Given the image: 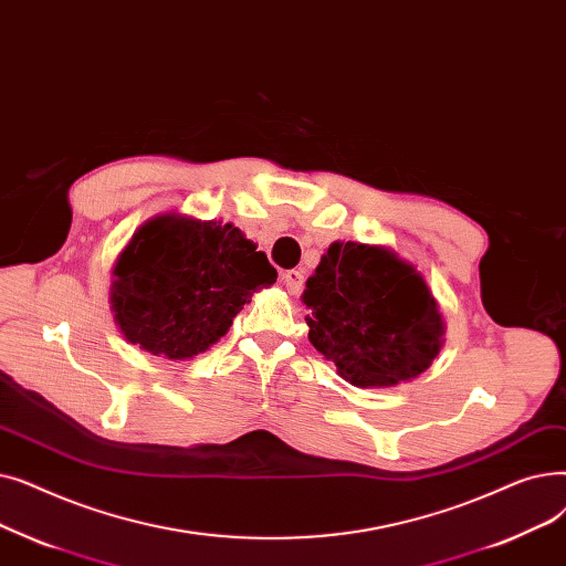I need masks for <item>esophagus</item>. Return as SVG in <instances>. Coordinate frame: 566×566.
Listing matches in <instances>:
<instances>
[{
	"label": "esophagus",
	"instance_id": "34e87169",
	"mask_svg": "<svg viewBox=\"0 0 566 566\" xmlns=\"http://www.w3.org/2000/svg\"><path fill=\"white\" fill-rule=\"evenodd\" d=\"M281 281L290 294H300L304 285V274L297 272V269H287V272L281 274Z\"/></svg>",
	"mask_w": 566,
	"mask_h": 566
}]
</instances>
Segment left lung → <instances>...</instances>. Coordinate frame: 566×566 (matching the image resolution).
Segmentation results:
<instances>
[{"label":"left lung","instance_id":"obj_1","mask_svg":"<svg viewBox=\"0 0 566 566\" xmlns=\"http://www.w3.org/2000/svg\"><path fill=\"white\" fill-rule=\"evenodd\" d=\"M308 340L345 382L396 387L430 368L444 345L438 300L389 247L334 241L306 281Z\"/></svg>","mask_w":566,"mask_h":566}]
</instances>
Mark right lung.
I'll use <instances>...</instances> for the list:
<instances>
[{"label": "right lung", "instance_id": "right-lung-1", "mask_svg": "<svg viewBox=\"0 0 566 566\" xmlns=\"http://www.w3.org/2000/svg\"><path fill=\"white\" fill-rule=\"evenodd\" d=\"M276 269L232 223L158 213L113 266L111 311L119 334L154 357L193 359L228 334Z\"/></svg>", "mask_w": 566, "mask_h": 566}]
</instances>
